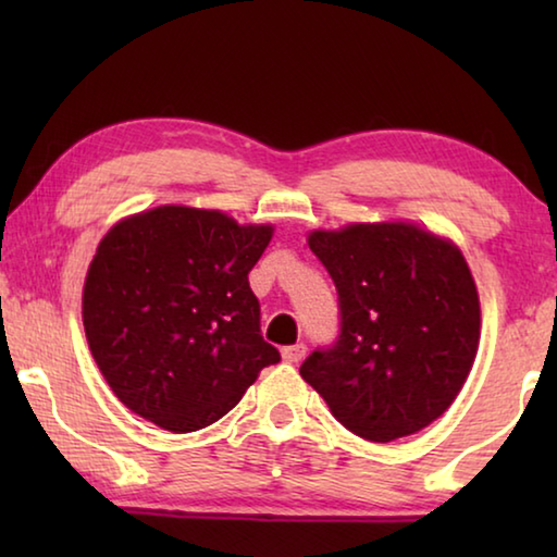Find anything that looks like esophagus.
Listing matches in <instances>:
<instances>
[{"label": "esophagus", "instance_id": "34e87169", "mask_svg": "<svg viewBox=\"0 0 557 557\" xmlns=\"http://www.w3.org/2000/svg\"><path fill=\"white\" fill-rule=\"evenodd\" d=\"M307 354V346L305 344H292L282 348V358H285L287 363H299L301 358Z\"/></svg>", "mask_w": 557, "mask_h": 557}]
</instances>
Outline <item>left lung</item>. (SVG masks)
Listing matches in <instances>:
<instances>
[{
	"label": "left lung",
	"mask_w": 557,
	"mask_h": 557,
	"mask_svg": "<svg viewBox=\"0 0 557 557\" xmlns=\"http://www.w3.org/2000/svg\"><path fill=\"white\" fill-rule=\"evenodd\" d=\"M307 243L336 285L342 334L301 363V379L358 437L425 430L467 383L482 336L461 250L410 221L317 228Z\"/></svg>",
	"instance_id": "8db88e82"
}]
</instances>
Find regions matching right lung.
<instances>
[{
    "instance_id": "1",
    "label": "right lung",
    "mask_w": 557,
    "mask_h": 557,
    "mask_svg": "<svg viewBox=\"0 0 557 557\" xmlns=\"http://www.w3.org/2000/svg\"><path fill=\"white\" fill-rule=\"evenodd\" d=\"M272 233V223L164 203L102 235L83 285V326L125 408L176 435L201 430L280 361L260 336L248 282Z\"/></svg>"
}]
</instances>
